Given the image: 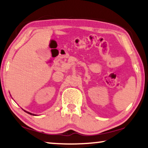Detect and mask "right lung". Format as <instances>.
<instances>
[{"mask_svg":"<svg viewBox=\"0 0 148 148\" xmlns=\"http://www.w3.org/2000/svg\"><path fill=\"white\" fill-rule=\"evenodd\" d=\"M25 112L26 113H29V114H30V115H37L36 114H33V113H30V112H29V111H26V110H24Z\"/></svg>","mask_w":148,"mask_h":148,"instance_id":"1","label":"right lung"}]
</instances>
